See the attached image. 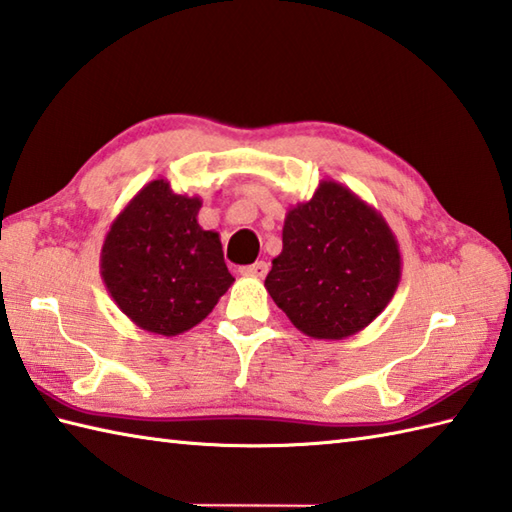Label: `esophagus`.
I'll list each match as a JSON object with an SVG mask.
<instances>
[{
  "mask_svg": "<svg viewBox=\"0 0 512 512\" xmlns=\"http://www.w3.org/2000/svg\"><path fill=\"white\" fill-rule=\"evenodd\" d=\"M267 269H269V265L265 263V260H256L254 265H247V267H243V269H241V274H243V276H254V278H265Z\"/></svg>",
  "mask_w": 512,
  "mask_h": 512,
  "instance_id": "esophagus-1",
  "label": "esophagus"
}]
</instances>
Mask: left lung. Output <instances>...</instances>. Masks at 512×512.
<instances>
[{"instance_id":"obj_1","label":"left lung","mask_w":512,"mask_h":512,"mask_svg":"<svg viewBox=\"0 0 512 512\" xmlns=\"http://www.w3.org/2000/svg\"><path fill=\"white\" fill-rule=\"evenodd\" d=\"M400 276V245L384 216L342 183L322 181L287 212L265 287L305 336L344 340L382 314Z\"/></svg>"}]
</instances>
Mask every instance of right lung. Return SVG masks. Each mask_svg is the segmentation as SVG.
<instances>
[{"label": "right lung", "mask_w": 512, "mask_h": 512, "mask_svg": "<svg viewBox=\"0 0 512 512\" xmlns=\"http://www.w3.org/2000/svg\"><path fill=\"white\" fill-rule=\"evenodd\" d=\"M203 201L150 181L114 218L101 247V278L134 325L179 336L212 314L232 287L221 238L198 225Z\"/></svg>", "instance_id": "1"}]
</instances>
